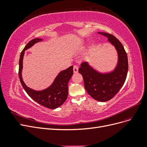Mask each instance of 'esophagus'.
I'll use <instances>...</instances> for the list:
<instances>
[{
  "label": "esophagus",
  "mask_w": 147,
  "mask_h": 147,
  "mask_svg": "<svg viewBox=\"0 0 147 147\" xmlns=\"http://www.w3.org/2000/svg\"><path fill=\"white\" fill-rule=\"evenodd\" d=\"M73 70H74V73H77L78 71V67L77 66V65H74Z\"/></svg>",
  "instance_id": "34e87169"
}]
</instances>
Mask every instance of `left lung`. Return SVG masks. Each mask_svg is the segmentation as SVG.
<instances>
[{"instance_id": "left-lung-1", "label": "left lung", "mask_w": 147, "mask_h": 147, "mask_svg": "<svg viewBox=\"0 0 147 147\" xmlns=\"http://www.w3.org/2000/svg\"><path fill=\"white\" fill-rule=\"evenodd\" d=\"M97 34L107 38V42L117 52L118 61L115 68L102 72L92 67L88 61L81 63L78 72L83 78L85 90L93 99L99 101L109 100L116 95L125 82L128 71V60L124 48L113 35L106 32Z\"/></svg>"}]
</instances>
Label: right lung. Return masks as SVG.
I'll return each instance as SVG.
<instances>
[{
    "mask_svg": "<svg viewBox=\"0 0 147 147\" xmlns=\"http://www.w3.org/2000/svg\"><path fill=\"white\" fill-rule=\"evenodd\" d=\"M43 38H36L30 41L24 47L20 55L19 61V77L21 83L28 94L34 100L43 107L50 109L58 108L63 105L68 96V83L73 75V66L62 70L57 75L54 81L50 86L42 90H35L28 87L22 77L23 61L25 51L32 47L34 44L43 41Z\"/></svg>",
    "mask_w": 147,
    "mask_h": 147,
    "instance_id": "1",
    "label": "right lung"
}]
</instances>
